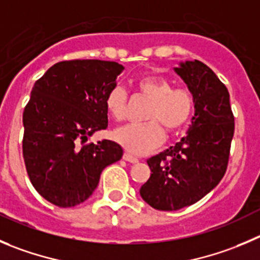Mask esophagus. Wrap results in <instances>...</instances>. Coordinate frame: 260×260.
<instances>
[{
	"label": "esophagus",
	"mask_w": 260,
	"mask_h": 260,
	"mask_svg": "<svg viewBox=\"0 0 260 260\" xmlns=\"http://www.w3.org/2000/svg\"><path fill=\"white\" fill-rule=\"evenodd\" d=\"M123 159L127 160V162H130V163H137V162H139V159H138V158L135 157V155L130 154V153H127V152L123 153Z\"/></svg>",
	"instance_id": "obj_1"
}]
</instances>
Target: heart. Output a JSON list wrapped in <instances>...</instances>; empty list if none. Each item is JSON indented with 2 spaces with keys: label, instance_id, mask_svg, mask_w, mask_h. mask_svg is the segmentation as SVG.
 I'll list each match as a JSON object with an SVG mask.
<instances>
[{
  "label": "heart",
  "instance_id": "b5f03b06",
  "mask_svg": "<svg viewBox=\"0 0 260 260\" xmlns=\"http://www.w3.org/2000/svg\"><path fill=\"white\" fill-rule=\"evenodd\" d=\"M139 94L150 100L145 111V122L130 123L113 133L116 142L134 154H144L155 149L167 134H175L187 125L195 107L192 91L187 88H174L169 79L158 75H145L135 81ZM108 115L122 121L126 115V91L115 86L105 100Z\"/></svg>",
  "mask_w": 260,
  "mask_h": 260
}]
</instances>
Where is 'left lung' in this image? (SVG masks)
Instances as JSON below:
<instances>
[{"label": "left lung", "instance_id": "obj_1", "mask_svg": "<svg viewBox=\"0 0 260 260\" xmlns=\"http://www.w3.org/2000/svg\"><path fill=\"white\" fill-rule=\"evenodd\" d=\"M175 71L194 94L195 115L186 137L147 160L152 174L140 195L158 211L191 206L219 184L235 132L229 90L212 69L194 60Z\"/></svg>", "mask_w": 260, "mask_h": 260}]
</instances>
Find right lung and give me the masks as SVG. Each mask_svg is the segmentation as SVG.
I'll use <instances>...</instances> for the list:
<instances>
[{
    "mask_svg": "<svg viewBox=\"0 0 260 260\" xmlns=\"http://www.w3.org/2000/svg\"><path fill=\"white\" fill-rule=\"evenodd\" d=\"M122 69L113 61H61L31 89L23 113V157L34 189L54 206L85 202L103 169L122 157L115 142L85 143L107 128L106 95Z\"/></svg>",
    "mask_w": 260,
    "mask_h": 260,
    "instance_id": "obj_1",
    "label": "right lung"
}]
</instances>
